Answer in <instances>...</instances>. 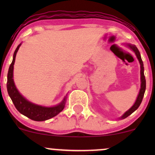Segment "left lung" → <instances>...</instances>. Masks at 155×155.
<instances>
[{"label": "left lung", "instance_id": "obj_1", "mask_svg": "<svg viewBox=\"0 0 155 155\" xmlns=\"http://www.w3.org/2000/svg\"><path fill=\"white\" fill-rule=\"evenodd\" d=\"M129 47H130V49H132L134 51V52L136 53V54L137 56V58H138V60H139V63L140 65V81H141V84H140V90L139 94H138V97H137V99H136V103H135L134 105H133L132 107L130 108L128 111H126L125 113L124 114L123 116L121 117L122 119H124V118H126V117L130 116L131 114L133 113V112L136 111L137 108L139 107L140 104H141V101H142V100H143V95H144V92L146 90V79H145L144 73H143V70H144V68H143V61H142L141 58H140V52H139V51H138V48H137L136 46L129 45Z\"/></svg>", "mask_w": 155, "mask_h": 155}]
</instances>
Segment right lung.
Listing matches in <instances>:
<instances>
[{"label": "right lung", "mask_w": 155, "mask_h": 155, "mask_svg": "<svg viewBox=\"0 0 155 155\" xmlns=\"http://www.w3.org/2000/svg\"><path fill=\"white\" fill-rule=\"evenodd\" d=\"M20 45L21 44H19L16 49L15 53H14L13 60H12V63H11L9 68H8V76H7V90H8V93L16 108L22 114L34 121L40 122V121L47 120L49 119L55 117L60 112L63 111L64 107H65V98L66 97H65L63 102L58 106H53V107H44V106L32 104V103L27 101L25 97H23L19 94L18 90L16 88L15 82H14L13 69L14 64H15V62L16 54H17V52Z\"/></svg>", "instance_id": "1"}]
</instances>
